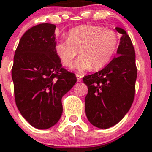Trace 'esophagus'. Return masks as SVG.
Masks as SVG:
<instances>
[{"label":"esophagus","instance_id":"34e87169","mask_svg":"<svg viewBox=\"0 0 152 152\" xmlns=\"http://www.w3.org/2000/svg\"><path fill=\"white\" fill-rule=\"evenodd\" d=\"M76 77H77V81H81V80H82V77H81V76H80V75H76Z\"/></svg>","mask_w":152,"mask_h":152}]
</instances>
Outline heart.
Masks as SVG:
<instances>
[{"mask_svg":"<svg viewBox=\"0 0 152 152\" xmlns=\"http://www.w3.org/2000/svg\"><path fill=\"white\" fill-rule=\"evenodd\" d=\"M119 46L115 31L97 25H81L71 28L67 39L55 45V52L63 64L70 67L79 52L74 68L83 72L91 68L98 71L112 60Z\"/></svg>","mask_w":152,"mask_h":152,"instance_id":"b5f03b06","label":"heart"}]
</instances>
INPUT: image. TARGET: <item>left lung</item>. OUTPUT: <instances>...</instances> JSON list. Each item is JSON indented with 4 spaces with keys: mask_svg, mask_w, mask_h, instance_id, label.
<instances>
[{
    "mask_svg": "<svg viewBox=\"0 0 152 152\" xmlns=\"http://www.w3.org/2000/svg\"><path fill=\"white\" fill-rule=\"evenodd\" d=\"M117 49L118 56L102 70L83 77L88 88L85 99V113L93 126L107 129L118 124L131 107L135 95L137 67L135 51L126 31Z\"/></svg>",
    "mask_w": 152,
    "mask_h": 152,
    "instance_id": "left-lung-1",
    "label": "left lung"
}]
</instances>
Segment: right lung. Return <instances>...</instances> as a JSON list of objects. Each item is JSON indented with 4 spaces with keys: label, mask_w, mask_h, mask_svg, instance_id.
Returning a JSON list of instances; mask_svg holds the SVG:
<instances>
[{
    "label": "right lung",
    "mask_w": 152,
    "mask_h": 152,
    "mask_svg": "<svg viewBox=\"0 0 152 152\" xmlns=\"http://www.w3.org/2000/svg\"><path fill=\"white\" fill-rule=\"evenodd\" d=\"M56 26L42 23L27 30L16 49L11 76L18 109L37 129H48L63 113L62 97L77 81L63 68L56 52Z\"/></svg>",
    "instance_id": "1"
}]
</instances>
